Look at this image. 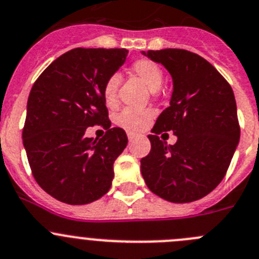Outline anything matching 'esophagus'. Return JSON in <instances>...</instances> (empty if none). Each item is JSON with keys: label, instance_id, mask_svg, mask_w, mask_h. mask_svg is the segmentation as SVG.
I'll return each instance as SVG.
<instances>
[{"label": "esophagus", "instance_id": "34e87169", "mask_svg": "<svg viewBox=\"0 0 259 259\" xmlns=\"http://www.w3.org/2000/svg\"><path fill=\"white\" fill-rule=\"evenodd\" d=\"M134 137H135V135L133 134V133H127V138H129V141H130V142H132L133 139H134Z\"/></svg>", "mask_w": 259, "mask_h": 259}]
</instances>
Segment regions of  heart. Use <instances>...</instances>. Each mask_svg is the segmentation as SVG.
<instances>
[{"mask_svg": "<svg viewBox=\"0 0 259 259\" xmlns=\"http://www.w3.org/2000/svg\"><path fill=\"white\" fill-rule=\"evenodd\" d=\"M132 72L137 78L141 79L149 91L154 92L159 88L163 80V72L156 62L148 59L137 60L132 65ZM121 83L120 74L115 72L106 80L103 85V98L107 106H115L117 103L118 87ZM153 111L149 108L138 110V108H125L116 116V124L129 133H137L144 130L153 118Z\"/></svg>", "mask_w": 259, "mask_h": 259, "instance_id": "heart-1", "label": "heart"}]
</instances>
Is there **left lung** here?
I'll use <instances>...</instances> for the list:
<instances>
[{
  "instance_id": "1",
  "label": "left lung",
  "mask_w": 259,
  "mask_h": 259,
  "mask_svg": "<svg viewBox=\"0 0 259 259\" xmlns=\"http://www.w3.org/2000/svg\"><path fill=\"white\" fill-rule=\"evenodd\" d=\"M172 76L170 106L158 116L141 159L147 187L174 203L198 200L221 183L240 138L234 92L207 60L180 48L143 52ZM178 137L174 146L158 137Z\"/></svg>"
}]
</instances>
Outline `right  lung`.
Returning <instances> with one entry per match:
<instances>
[{
  "label": "right lung",
  "mask_w": 259,
  "mask_h": 259,
  "mask_svg": "<svg viewBox=\"0 0 259 259\" xmlns=\"http://www.w3.org/2000/svg\"><path fill=\"white\" fill-rule=\"evenodd\" d=\"M125 48H74L56 59L33 84L23 144L40 188L67 204H87L110 190L113 162L127 144L111 127L103 85L125 62ZM101 124L105 137H85Z\"/></svg>",
  "instance_id": "obj_1"
}]
</instances>
